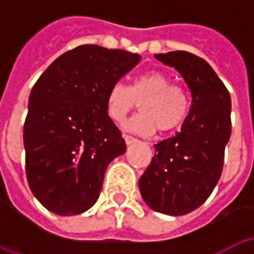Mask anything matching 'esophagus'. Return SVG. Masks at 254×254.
Returning <instances> with one entry per match:
<instances>
[{"instance_id":"obj_1","label":"esophagus","mask_w":254,"mask_h":254,"mask_svg":"<svg viewBox=\"0 0 254 254\" xmlns=\"http://www.w3.org/2000/svg\"><path fill=\"white\" fill-rule=\"evenodd\" d=\"M124 138H125V143L129 145V144H133L137 141V138H134L133 136H129V134H124Z\"/></svg>"}]
</instances>
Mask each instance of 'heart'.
Wrapping results in <instances>:
<instances>
[{
	"instance_id": "heart-1",
	"label": "heart",
	"mask_w": 254,
	"mask_h": 254,
	"mask_svg": "<svg viewBox=\"0 0 254 254\" xmlns=\"http://www.w3.org/2000/svg\"><path fill=\"white\" fill-rule=\"evenodd\" d=\"M140 103V114L125 124L127 130L148 136L158 129L169 133L181 127L190 110V95L187 89L171 84L160 70H148L133 78L127 87L114 83L106 95V111L114 122L121 124Z\"/></svg>"
}]
</instances>
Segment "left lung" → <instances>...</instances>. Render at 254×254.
Listing matches in <instances>:
<instances>
[{"instance_id": "1", "label": "left lung", "mask_w": 254, "mask_h": 254, "mask_svg": "<svg viewBox=\"0 0 254 254\" xmlns=\"http://www.w3.org/2000/svg\"><path fill=\"white\" fill-rule=\"evenodd\" d=\"M155 58L180 72L190 89L191 106L181 130L154 145L138 188L151 209L180 216L200 207L220 178L231 134V99L205 60L188 52Z\"/></svg>"}]
</instances>
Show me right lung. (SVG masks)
<instances>
[{
  "mask_svg": "<svg viewBox=\"0 0 254 254\" xmlns=\"http://www.w3.org/2000/svg\"><path fill=\"white\" fill-rule=\"evenodd\" d=\"M138 54L83 45L64 53L32 87L24 122L25 174L50 212H85L107 166L127 144L106 111V95L140 63Z\"/></svg>",
  "mask_w": 254,
  "mask_h": 254,
  "instance_id": "1",
  "label": "right lung"
}]
</instances>
